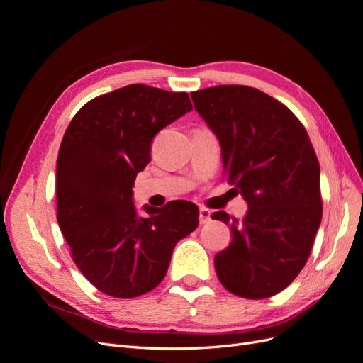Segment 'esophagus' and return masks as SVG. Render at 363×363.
I'll return each mask as SVG.
<instances>
[{"mask_svg":"<svg viewBox=\"0 0 363 363\" xmlns=\"http://www.w3.org/2000/svg\"><path fill=\"white\" fill-rule=\"evenodd\" d=\"M199 219H200V224H207V223H211V219H212V212L208 211V208H206V207H200V215H199Z\"/></svg>","mask_w":363,"mask_h":363,"instance_id":"esophagus-1","label":"esophagus"}]
</instances>
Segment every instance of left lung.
Masks as SVG:
<instances>
[{
	"label": "left lung",
	"mask_w": 363,
	"mask_h": 363,
	"mask_svg": "<svg viewBox=\"0 0 363 363\" xmlns=\"http://www.w3.org/2000/svg\"><path fill=\"white\" fill-rule=\"evenodd\" d=\"M191 96L221 142L224 175L248 203L242 219L212 215L232 228L215 256L216 276L238 296L268 298L311 256L323 218L320 162L300 119L256 87L223 84Z\"/></svg>",
	"instance_id": "8db88e82"
}]
</instances>
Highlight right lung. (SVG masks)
Segmentation results:
<instances>
[{
    "label": "right lung",
    "mask_w": 363,
    "mask_h": 363,
    "mask_svg": "<svg viewBox=\"0 0 363 363\" xmlns=\"http://www.w3.org/2000/svg\"><path fill=\"white\" fill-rule=\"evenodd\" d=\"M192 111L186 92L128 84L87 101L65 131L56 174L57 223L71 257L94 286L135 298L167 276L172 251L199 225V207L133 204L136 174L162 128Z\"/></svg>",
    "instance_id": "add662e5"
}]
</instances>
